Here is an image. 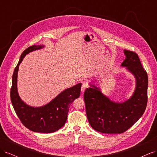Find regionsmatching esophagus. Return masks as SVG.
I'll return each instance as SVG.
<instances>
[{"instance_id":"1","label":"esophagus","mask_w":157,"mask_h":157,"mask_svg":"<svg viewBox=\"0 0 157 157\" xmlns=\"http://www.w3.org/2000/svg\"><path fill=\"white\" fill-rule=\"evenodd\" d=\"M87 88H88V84L86 82H84L82 84V87H81V92H84L85 91V90H86Z\"/></svg>"}]
</instances>
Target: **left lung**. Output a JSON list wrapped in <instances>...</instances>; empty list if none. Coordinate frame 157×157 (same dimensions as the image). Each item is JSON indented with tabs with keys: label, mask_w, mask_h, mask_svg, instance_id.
Wrapping results in <instances>:
<instances>
[{
	"label": "left lung",
	"mask_w": 157,
	"mask_h": 157,
	"mask_svg": "<svg viewBox=\"0 0 157 157\" xmlns=\"http://www.w3.org/2000/svg\"><path fill=\"white\" fill-rule=\"evenodd\" d=\"M121 66L134 75L136 86L132 96L123 103L111 101L100 89L90 84L84 94L86 116L95 130L105 134H121L134 125L144 113L147 104L148 77L137 54L124 50Z\"/></svg>",
	"instance_id": "obj_1"
}]
</instances>
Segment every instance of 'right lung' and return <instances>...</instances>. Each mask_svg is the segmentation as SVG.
I'll return each mask as SVG.
<instances>
[{
	"instance_id": "obj_1",
	"label": "right lung",
	"mask_w": 157,
	"mask_h": 157,
	"mask_svg": "<svg viewBox=\"0 0 157 157\" xmlns=\"http://www.w3.org/2000/svg\"><path fill=\"white\" fill-rule=\"evenodd\" d=\"M43 47L41 45H33L21 54L12 76L10 98L16 115L28 129L35 132L52 133L60 129L65 124L70 104L80 96L82 84L78 83L65 89L53 100L42 107H33L23 102L19 96L17 88L19 65L26 54Z\"/></svg>"
}]
</instances>
